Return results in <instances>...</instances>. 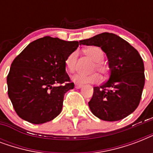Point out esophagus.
<instances>
[{"label": "esophagus", "instance_id": "1", "mask_svg": "<svg viewBox=\"0 0 153 153\" xmlns=\"http://www.w3.org/2000/svg\"><path fill=\"white\" fill-rule=\"evenodd\" d=\"M82 86H83V85H82V84H79V83L75 84V88L76 89H80L82 88Z\"/></svg>", "mask_w": 153, "mask_h": 153}]
</instances>
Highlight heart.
<instances>
[{"mask_svg": "<svg viewBox=\"0 0 153 153\" xmlns=\"http://www.w3.org/2000/svg\"><path fill=\"white\" fill-rule=\"evenodd\" d=\"M84 52L87 56L91 58V59L95 62V66L94 67V69L97 70L102 75H105L108 73L109 67L103 62L105 55L101 48L97 46L88 47L84 50ZM77 56H78L77 51H73L66 58V59H65V67H66L67 72L73 73L74 71ZM72 80L74 82L79 84L98 83V82H100L101 77L97 73L91 74H85L79 73V74H74V76L72 77Z\"/></svg>", "mask_w": 153, "mask_h": 153, "instance_id": "1", "label": "heart"}]
</instances>
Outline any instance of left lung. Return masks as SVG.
Segmentation results:
<instances>
[{"label":"left lung","instance_id":"1","mask_svg":"<svg viewBox=\"0 0 153 153\" xmlns=\"http://www.w3.org/2000/svg\"><path fill=\"white\" fill-rule=\"evenodd\" d=\"M79 44L100 47L109 62V79L94 87L88 102L91 112L107 121L128 116L137 108L145 86V67L140 54L125 39L109 32L80 40Z\"/></svg>","mask_w":153,"mask_h":153}]
</instances>
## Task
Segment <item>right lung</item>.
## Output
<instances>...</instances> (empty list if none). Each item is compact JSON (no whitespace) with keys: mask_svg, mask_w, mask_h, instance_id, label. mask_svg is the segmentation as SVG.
I'll list each match as a JSON object with an SVG mask.
<instances>
[{"mask_svg":"<svg viewBox=\"0 0 153 153\" xmlns=\"http://www.w3.org/2000/svg\"><path fill=\"white\" fill-rule=\"evenodd\" d=\"M78 41L44 36L30 43L12 62L8 94L16 113L32 124H43L61 113L66 92L74 89L65 59Z\"/></svg>","mask_w":153,"mask_h":153,"instance_id":"obj_1","label":"right lung"}]
</instances>
